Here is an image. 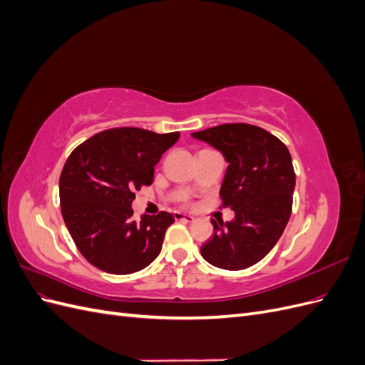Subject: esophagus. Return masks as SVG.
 <instances>
[{
    "instance_id": "obj_1",
    "label": "esophagus",
    "mask_w": 365,
    "mask_h": 365,
    "mask_svg": "<svg viewBox=\"0 0 365 365\" xmlns=\"http://www.w3.org/2000/svg\"><path fill=\"white\" fill-rule=\"evenodd\" d=\"M173 217H175V220H180V222H193L195 220V217L192 215H185L181 212H175Z\"/></svg>"
}]
</instances>
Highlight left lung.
Listing matches in <instances>:
<instances>
[{"instance_id":"left-lung-1","label":"left lung","mask_w":365,"mask_h":365,"mask_svg":"<svg viewBox=\"0 0 365 365\" xmlns=\"http://www.w3.org/2000/svg\"><path fill=\"white\" fill-rule=\"evenodd\" d=\"M192 137L222 152L228 163L220 187L235 219H213L215 233L201 247L213 267L239 271L262 260L277 244L292 212L295 172L291 153L268 130L248 123L219 125Z\"/></svg>"}]
</instances>
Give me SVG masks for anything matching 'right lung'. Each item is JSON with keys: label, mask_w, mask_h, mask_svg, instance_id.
<instances>
[{"label": "right lung", "mask_w": 365, "mask_h": 365, "mask_svg": "<svg viewBox=\"0 0 365 365\" xmlns=\"http://www.w3.org/2000/svg\"><path fill=\"white\" fill-rule=\"evenodd\" d=\"M180 138L140 128H114L93 135L71 153L59 178L63 222L77 250L109 274L146 268L161 251L170 213L132 219L135 192L150 185L153 168Z\"/></svg>", "instance_id": "add662e5"}]
</instances>
